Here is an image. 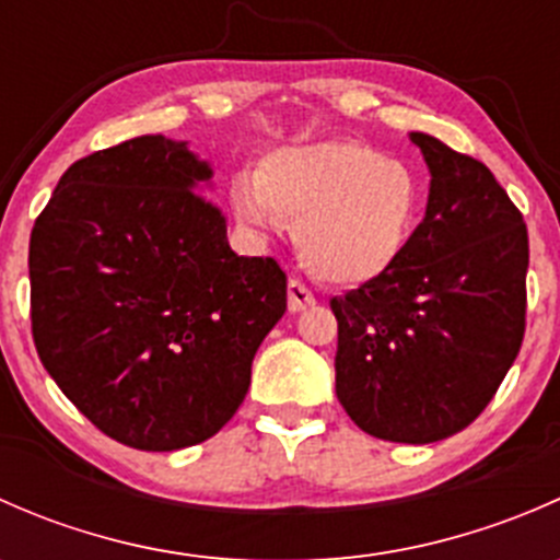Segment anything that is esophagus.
I'll return each instance as SVG.
<instances>
[{
    "mask_svg": "<svg viewBox=\"0 0 560 560\" xmlns=\"http://www.w3.org/2000/svg\"><path fill=\"white\" fill-rule=\"evenodd\" d=\"M314 303H316L314 292L308 290V287L303 284V281L292 279L290 284H287V306H290V312H292V314L306 312V308H312Z\"/></svg>",
    "mask_w": 560,
    "mask_h": 560,
    "instance_id": "obj_1",
    "label": "esophagus"
}]
</instances>
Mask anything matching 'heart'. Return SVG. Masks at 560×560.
Returning <instances> with one entry per match:
<instances>
[{
  "label": "heart",
  "mask_w": 560,
  "mask_h": 560,
  "mask_svg": "<svg viewBox=\"0 0 560 560\" xmlns=\"http://www.w3.org/2000/svg\"><path fill=\"white\" fill-rule=\"evenodd\" d=\"M230 202L252 235L295 222L303 265L316 279L354 287L404 257L420 224L422 180L409 162L358 140H316L265 154L254 178L233 180Z\"/></svg>",
  "instance_id": "obj_1"
}]
</instances>
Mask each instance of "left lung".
<instances>
[{"mask_svg": "<svg viewBox=\"0 0 560 560\" xmlns=\"http://www.w3.org/2000/svg\"><path fill=\"white\" fill-rule=\"evenodd\" d=\"M409 138L431 171L425 219L385 276L330 301L336 395L371 436L431 444L482 415L521 352L528 230L482 162Z\"/></svg>", "mask_w": 560, "mask_h": 560, "instance_id": "8db88e82", "label": "left lung"}]
</instances>
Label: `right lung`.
Returning <instances> with one entry per match:
<instances>
[{"instance_id":"right-lung-1","label":"right lung","mask_w":560,"mask_h":560,"mask_svg":"<svg viewBox=\"0 0 560 560\" xmlns=\"http://www.w3.org/2000/svg\"><path fill=\"white\" fill-rule=\"evenodd\" d=\"M186 143L140 135L67 167L30 238L45 371L105 436L171 453L222 431L287 312L273 257H238Z\"/></svg>"}]
</instances>
